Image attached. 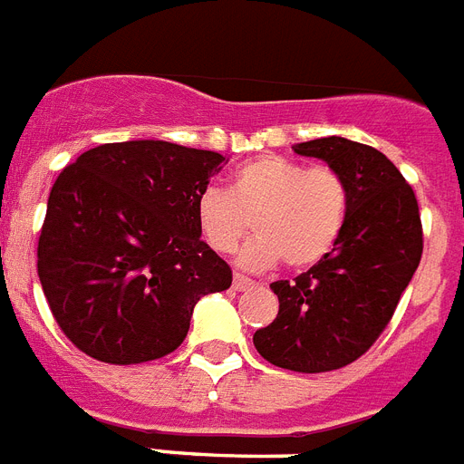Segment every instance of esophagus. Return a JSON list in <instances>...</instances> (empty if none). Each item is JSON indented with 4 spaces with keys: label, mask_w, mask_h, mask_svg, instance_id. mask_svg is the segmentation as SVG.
<instances>
[{
    "label": "esophagus",
    "mask_w": 464,
    "mask_h": 464,
    "mask_svg": "<svg viewBox=\"0 0 464 464\" xmlns=\"http://www.w3.org/2000/svg\"><path fill=\"white\" fill-rule=\"evenodd\" d=\"M255 282L250 279V276H243V275H236L233 276V289L236 291H247V289H253Z\"/></svg>",
    "instance_id": "esophagus-1"
}]
</instances>
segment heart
<instances>
[{
  "label": "heart",
  "instance_id": "b5f03b06",
  "mask_svg": "<svg viewBox=\"0 0 464 464\" xmlns=\"http://www.w3.org/2000/svg\"><path fill=\"white\" fill-rule=\"evenodd\" d=\"M346 214L349 188L337 168H305L276 154L240 163L228 192L204 189L195 204L199 233L217 253H233L253 221L260 236L240 255L250 269L279 260L291 269L313 267L337 246Z\"/></svg>",
  "mask_w": 464,
  "mask_h": 464
}]
</instances>
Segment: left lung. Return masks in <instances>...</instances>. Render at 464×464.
<instances>
[{
    "instance_id": "obj_1",
    "label": "left lung",
    "mask_w": 464,
    "mask_h": 464,
    "mask_svg": "<svg viewBox=\"0 0 464 464\" xmlns=\"http://www.w3.org/2000/svg\"><path fill=\"white\" fill-rule=\"evenodd\" d=\"M344 175L349 214L332 253L294 282L272 284L275 323L255 332L262 359L296 373L349 366L392 320L424 253L417 195L378 149L344 137L296 144Z\"/></svg>"
}]
</instances>
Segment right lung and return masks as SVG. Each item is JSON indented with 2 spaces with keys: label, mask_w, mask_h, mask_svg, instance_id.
Masks as SVG:
<instances>
[{
  "label": "right lung",
  "mask_w": 464,
  "mask_h": 464,
  "mask_svg": "<svg viewBox=\"0 0 464 464\" xmlns=\"http://www.w3.org/2000/svg\"><path fill=\"white\" fill-rule=\"evenodd\" d=\"M224 156L159 140L83 151L54 180L38 276L60 330L91 359L130 366L175 352L195 304L231 286L195 204Z\"/></svg>",
  "instance_id": "add662e5"
}]
</instances>
